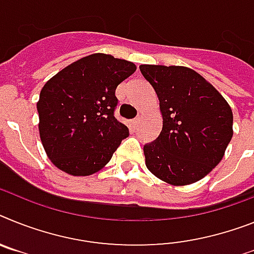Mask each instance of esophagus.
Returning <instances> with one entry per match:
<instances>
[{
  "mask_svg": "<svg viewBox=\"0 0 254 254\" xmlns=\"http://www.w3.org/2000/svg\"><path fill=\"white\" fill-rule=\"evenodd\" d=\"M140 119H142V116H140V115H138V116L133 120V123L135 124V125H138V124H139V121H140Z\"/></svg>",
  "mask_w": 254,
  "mask_h": 254,
  "instance_id": "1",
  "label": "esophagus"
}]
</instances>
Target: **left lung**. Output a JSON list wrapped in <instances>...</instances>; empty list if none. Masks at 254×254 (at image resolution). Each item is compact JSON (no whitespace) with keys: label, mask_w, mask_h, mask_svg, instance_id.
<instances>
[{"label":"left lung","mask_w":254,"mask_h":254,"mask_svg":"<svg viewBox=\"0 0 254 254\" xmlns=\"http://www.w3.org/2000/svg\"><path fill=\"white\" fill-rule=\"evenodd\" d=\"M156 91L163 129L144 144L146 167L159 180L185 186L197 182L222 160L232 138V111L225 98L191 68L142 64Z\"/></svg>","instance_id":"left-lung-1"}]
</instances>
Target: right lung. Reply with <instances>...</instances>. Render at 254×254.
<instances>
[{
	"label": "right lung",
	"instance_id": "add662e5",
	"mask_svg": "<svg viewBox=\"0 0 254 254\" xmlns=\"http://www.w3.org/2000/svg\"><path fill=\"white\" fill-rule=\"evenodd\" d=\"M134 63L91 54L73 62L44 85L37 102L38 130L46 155L71 176H90L111 160L129 135L115 117L117 85Z\"/></svg>",
	"mask_w": 254,
	"mask_h": 254
}]
</instances>
